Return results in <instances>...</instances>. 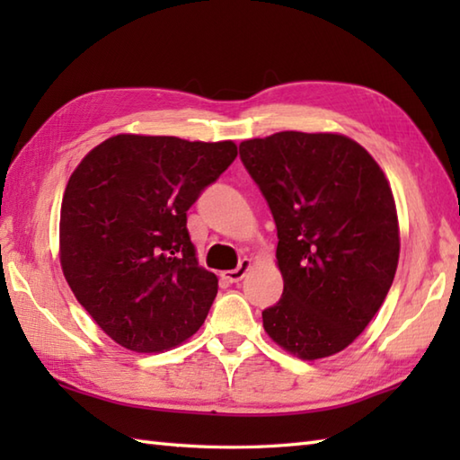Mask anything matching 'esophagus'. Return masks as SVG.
<instances>
[{"instance_id": "34e87169", "label": "esophagus", "mask_w": 460, "mask_h": 460, "mask_svg": "<svg viewBox=\"0 0 460 460\" xmlns=\"http://www.w3.org/2000/svg\"><path fill=\"white\" fill-rule=\"evenodd\" d=\"M249 269H251V261H249V259H243V261L239 262L237 269L225 270V272H221V277H223L225 280H229V282H239V280L245 279Z\"/></svg>"}]
</instances>
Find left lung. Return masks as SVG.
Here are the masks:
<instances>
[{
  "label": "left lung",
  "mask_w": 460,
  "mask_h": 460,
  "mask_svg": "<svg viewBox=\"0 0 460 460\" xmlns=\"http://www.w3.org/2000/svg\"><path fill=\"white\" fill-rule=\"evenodd\" d=\"M241 162L277 225L285 280L262 310L267 334L318 359L354 341L384 305L399 261L394 193L377 162L341 134L277 132L245 140Z\"/></svg>",
  "instance_id": "1"
}]
</instances>
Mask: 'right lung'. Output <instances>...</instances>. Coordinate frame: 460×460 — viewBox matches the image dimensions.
<instances>
[{"label": "right lung", "instance_id": "add662e5", "mask_svg": "<svg viewBox=\"0 0 460 460\" xmlns=\"http://www.w3.org/2000/svg\"><path fill=\"white\" fill-rule=\"evenodd\" d=\"M235 158L231 140L119 134L76 165L61 205V267L116 344L162 351L208 318L217 277L198 265L188 209Z\"/></svg>", "mask_w": 460, "mask_h": 460}]
</instances>
